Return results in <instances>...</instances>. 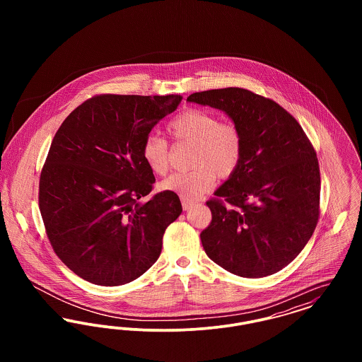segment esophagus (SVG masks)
<instances>
[{
	"label": "esophagus",
	"instance_id": "esophagus-1",
	"mask_svg": "<svg viewBox=\"0 0 362 362\" xmlns=\"http://www.w3.org/2000/svg\"><path fill=\"white\" fill-rule=\"evenodd\" d=\"M197 202L195 201H189V199H185V198H182V206H183V210H189L191 207L194 206Z\"/></svg>",
	"mask_w": 362,
	"mask_h": 362
}]
</instances>
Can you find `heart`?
I'll return each mask as SVG.
<instances>
[{"label": "heart", "mask_w": 362, "mask_h": 362, "mask_svg": "<svg viewBox=\"0 0 362 362\" xmlns=\"http://www.w3.org/2000/svg\"><path fill=\"white\" fill-rule=\"evenodd\" d=\"M167 132L177 144H189V173H173L160 183V189L194 201L213 189L216 176L228 179L236 173L243 153L239 127L202 108H187L167 124ZM141 156L155 175H164L170 165L168 145L151 134L144 139Z\"/></svg>", "instance_id": "obj_1"}]
</instances>
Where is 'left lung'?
I'll return each instance as SVG.
<instances>
[{
	"label": "left lung",
	"instance_id": "left-lung-1",
	"mask_svg": "<svg viewBox=\"0 0 362 362\" xmlns=\"http://www.w3.org/2000/svg\"><path fill=\"white\" fill-rule=\"evenodd\" d=\"M187 102L224 111L243 137L236 173L206 202L211 223L201 233L204 250L232 274L272 276L301 252L317 224L316 152L285 108L248 89L195 92Z\"/></svg>",
	"mask_w": 362,
	"mask_h": 362
}]
</instances>
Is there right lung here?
I'll return each instance as SVG.
<instances>
[{"mask_svg": "<svg viewBox=\"0 0 362 362\" xmlns=\"http://www.w3.org/2000/svg\"><path fill=\"white\" fill-rule=\"evenodd\" d=\"M182 99L99 95L55 133L40 173L39 209L54 252L88 282L129 284L160 257L182 204L170 191L139 202L155 183L141 146Z\"/></svg>", "mask_w": 362, "mask_h": 362, "instance_id": "right-lung-1", "label": "right lung"}]
</instances>
